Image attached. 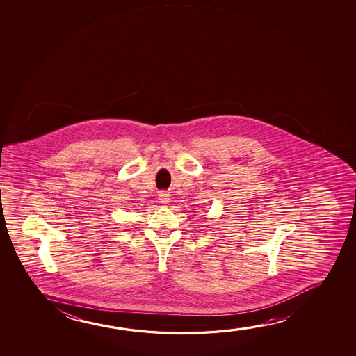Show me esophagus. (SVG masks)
<instances>
[{
	"mask_svg": "<svg viewBox=\"0 0 356 356\" xmlns=\"http://www.w3.org/2000/svg\"><path fill=\"white\" fill-rule=\"evenodd\" d=\"M159 202H161V204H168L170 202V195L165 192V191H161V193H159Z\"/></svg>",
	"mask_w": 356,
	"mask_h": 356,
	"instance_id": "34e87169",
	"label": "esophagus"
}]
</instances>
